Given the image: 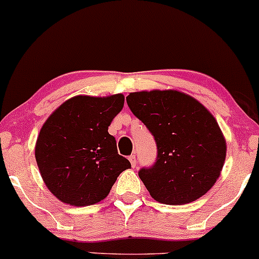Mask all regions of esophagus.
<instances>
[{
	"label": "esophagus",
	"instance_id": "1",
	"mask_svg": "<svg viewBox=\"0 0 259 259\" xmlns=\"http://www.w3.org/2000/svg\"><path fill=\"white\" fill-rule=\"evenodd\" d=\"M130 162H131V166L132 167H136V163H137V161H136V156L135 154H131V156L128 157Z\"/></svg>",
	"mask_w": 259,
	"mask_h": 259
}]
</instances>
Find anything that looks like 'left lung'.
<instances>
[{
	"label": "left lung",
	"instance_id": "8db88e82",
	"mask_svg": "<svg viewBox=\"0 0 259 259\" xmlns=\"http://www.w3.org/2000/svg\"><path fill=\"white\" fill-rule=\"evenodd\" d=\"M126 101L156 141V162L138 170L152 198L186 204L206 194L226 159V141L214 117L178 91L133 92Z\"/></svg>",
	"mask_w": 259,
	"mask_h": 259
}]
</instances>
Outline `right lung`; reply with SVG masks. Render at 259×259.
<instances>
[{
    "instance_id": "add662e5",
    "label": "right lung",
    "mask_w": 259,
    "mask_h": 259,
    "mask_svg": "<svg viewBox=\"0 0 259 259\" xmlns=\"http://www.w3.org/2000/svg\"><path fill=\"white\" fill-rule=\"evenodd\" d=\"M123 103V95L76 96L45 122L34 156L44 182L60 201L77 207L97 203L131 167L108 133Z\"/></svg>"
}]
</instances>
